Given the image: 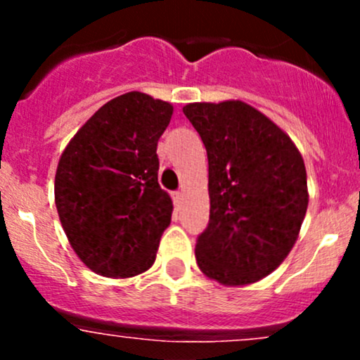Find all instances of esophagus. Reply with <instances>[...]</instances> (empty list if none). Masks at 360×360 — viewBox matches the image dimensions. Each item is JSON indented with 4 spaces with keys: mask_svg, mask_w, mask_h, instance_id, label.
<instances>
[{
    "mask_svg": "<svg viewBox=\"0 0 360 360\" xmlns=\"http://www.w3.org/2000/svg\"><path fill=\"white\" fill-rule=\"evenodd\" d=\"M172 198L176 205H181V202H183V193H181V191H176V193H172Z\"/></svg>",
    "mask_w": 360,
    "mask_h": 360,
    "instance_id": "34e87169",
    "label": "esophagus"
}]
</instances>
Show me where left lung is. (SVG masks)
Here are the masks:
<instances>
[{"label": "left lung", "mask_w": 360, "mask_h": 360, "mask_svg": "<svg viewBox=\"0 0 360 360\" xmlns=\"http://www.w3.org/2000/svg\"><path fill=\"white\" fill-rule=\"evenodd\" d=\"M209 160L210 216L195 245L205 277L261 281L291 252L308 207L307 169L291 137L244 101L183 108Z\"/></svg>", "instance_id": "left-lung-1"}]
</instances>
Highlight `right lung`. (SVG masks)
Here are the masks:
<instances>
[{"instance_id": "obj_1", "label": "right lung", "mask_w": 360, "mask_h": 360, "mask_svg": "<svg viewBox=\"0 0 360 360\" xmlns=\"http://www.w3.org/2000/svg\"><path fill=\"white\" fill-rule=\"evenodd\" d=\"M172 112L167 101L127 92L94 112L60 155L57 212L94 274L130 278L153 266L174 209L158 184L157 157Z\"/></svg>"}]
</instances>
